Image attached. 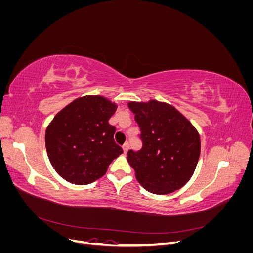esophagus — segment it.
<instances>
[{
  "label": "esophagus",
  "mask_w": 253,
  "mask_h": 253,
  "mask_svg": "<svg viewBox=\"0 0 253 253\" xmlns=\"http://www.w3.org/2000/svg\"><path fill=\"white\" fill-rule=\"evenodd\" d=\"M128 149H129V144H128V142H126V143H125L124 145H122V150H124V152H125V153H127Z\"/></svg>",
  "instance_id": "1"
}]
</instances>
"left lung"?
<instances>
[{
	"mask_svg": "<svg viewBox=\"0 0 253 253\" xmlns=\"http://www.w3.org/2000/svg\"><path fill=\"white\" fill-rule=\"evenodd\" d=\"M140 127L142 148L129 150L136 179L151 193L165 195L192 177L201 155V137L173 105L157 100L127 103Z\"/></svg>",
	"mask_w": 253,
	"mask_h": 253,
	"instance_id": "1",
	"label": "left lung"
}]
</instances>
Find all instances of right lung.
<instances>
[{"label": "right lung", "mask_w": 253, "mask_h": 253, "mask_svg": "<svg viewBox=\"0 0 253 253\" xmlns=\"http://www.w3.org/2000/svg\"><path fill=\"white\" fill-rule=\"evenodd\" d=\"M117 104L99 95L77 98L61 110L45 132V145L53 169L74 185H88L106 173L124 153L109 124Z\"/></svg>", "instance_id": "add662e5"}]
</instances>
